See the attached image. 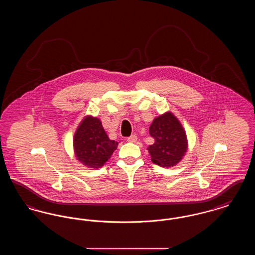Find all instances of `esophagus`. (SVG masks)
I'll return each mask as SVG.
<instances>
[{
	"mask_svg": "<svg viewBox=\"0 0 255 255\" xmlns=\"http://www.w3.org/2000/svg\"><path fill=\"white\" fill-rule=\"evenodd\" d=\"M136 139H137V136H136L135 134H132V135H130V136L127 138V141H128V142H135Z\"/></svg>",
	"mask_w": 255,
	"mask_h": 255,
	"instance_id": "obj_1",
	"label": "esophagus"
}]
</instances>
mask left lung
<instances>
[{"label": "left lung", "instance_id": "8db88e82", "mask_svg": "<svg viewBox=\"0 0 255 255\" xmlns=\"http://www.w3.org/2000/svg\"><path fill=\"white\" fill-rule=\"evenodd\" d=\"M149 133L155 139L148 147L152 162L161 167H170L182 159L187 149L186 134L181 123L171 113L155 119Z\"/></svg>", "mask_w": 255, "mask_h": 255}]
</instances>
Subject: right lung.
Returning <instances> with one entry per match:
<instances>
[{
	"mask_svg": "<svg viewBox=\"0 0 255 255\" xmlns=\"http://www.w3.org/2000/svg\"><path fill=\"white\" fill-rule=\"evenodd\" d=\"M73 145L78 160L88 167L99 168L117 149L118 142L110 139L98 119L89 117L76 130Z\"/></svg>",
	"mask_w": 255,
	"mask_h": 255,
	"instance_id": "add662e5",
	"label": "right lung"
}]
</instances>
